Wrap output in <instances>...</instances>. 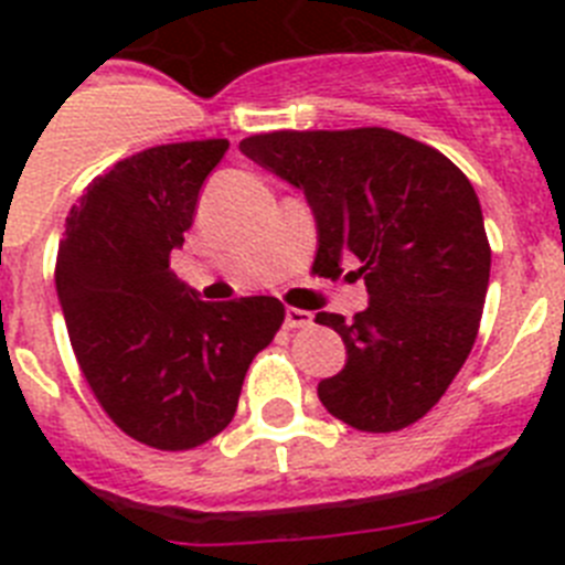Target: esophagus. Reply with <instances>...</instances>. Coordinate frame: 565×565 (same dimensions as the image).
<instances>
[{
	"instance_id": "obj_1",
	"label": "esophagus",
	"mask_w": 565,
	"mask_h": 565,
	"mask_svg": "<svg viewBox=\"0 0 565 565\" xmlns=\"http://www.w3.org/2000/svg\"><path fill=\"white\" fill-rule=\"evenodd\" d=\"M313 322V317L302 308H288L286 311V326L288 328H308Z\"/></svg>"
}]
</instances>
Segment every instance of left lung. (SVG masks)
Returning <instances> with one entry per match:
<instances>
[{
  "instance_id": "obj_1",
  "label": "left lung",
  "mask_w": 565,
  "mask_h": 565,
  "mask_svg": "<svg viewBox=\"0 0 565 565\" xmlns=\"http://www.w3.org/2000/svg\"><path fill=\"white\" fill-rule=\"evenodd\" d=\"M243 154L306 192L317 217L313 274L353 263L367 308L317 313L348 362L317 387L339 422L396 433L433 411L467 362L489 286V239L467 174L438 149L382 127L279 129Z\"/></svg>"
}]
</instances>
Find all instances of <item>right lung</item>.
I'll list each match as a JSON object with an SVG mask.
<instances>
[{"instance_id":"add662e5","label":"right lung","mask_w":565,"mask_h":565,"mask_svg":"<svg viewBox=\"0 0 565 565\" xmlns=\"http://www.w3.org/2000/svg\"><path fill=\"white\" fill-rule=\"evenodd\" d=\"M226 138L143 149L70 209L56 291L89 391L129 438L192 450L226 430L248 364L279 331L277 297L203 302L169 271Z\"/></svg>"}]
</instances>
